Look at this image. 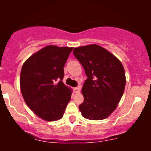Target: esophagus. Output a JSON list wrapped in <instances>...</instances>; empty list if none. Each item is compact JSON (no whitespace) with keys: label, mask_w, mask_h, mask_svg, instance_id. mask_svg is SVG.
Returning <instances> with one entry per match:
<instances>
[{"label":"esophagus","mask_w":151,"mask_h":151,"mask_svg":"<svg viewBox=\"0 0 151 151\" xmlns=\"http://www.w3.org/2000/svg\"><path fill=\"white\" fill-rule=\"evenodd\" d=\"M74 91L75 93H79L80 92V90H81V86H77V87H74Z\"/></svg>","instance_id":"obj_1"}]
</instances>
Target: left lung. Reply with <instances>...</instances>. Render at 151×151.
<instances>
[{
    "label": "left lung",
    "mask_w": 151,
    "mask_h": 151,
    "mask_svg": "<svg viewBox=\"0 0 151 151\" xmlns=\"http://www.w3.org/2000/svg\"><path fill=\"white\" fill-rule=\"evenodd\" d=\"M73 54L84 67L87 79L83 84L81 115L90 120H103L117 107L126 86L121 62L97 45L74 48Z\"/></svg>",
    "instance_id": "8db88e82"
}]
</instances>
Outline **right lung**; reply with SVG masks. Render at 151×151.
I'll list each match as a JSON object with an SVG mask.
<instances>
[{
  "mask_svg": "<svg viewBox=\"0 0 151 151\" xmlns=\"http://www.w3.org/2000/svg\"><path fill=\"white\" fill-rule=\"evenodd\" d=\"M73 47L48 45L24 62L20 85L26 104L45 121L63 116L72 90L62 81L64 66Z\"/></svg>",
  "mask_w": 151,
  "mask_h": 151,
  "instance_id": "add662e5",
  "label": "right lung"
}]
</instances>
